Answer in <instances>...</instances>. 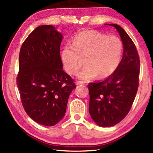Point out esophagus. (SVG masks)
<instances>
[{
	"instance_id": "obj_1",
	"label": "esophagus",
	"mask_w": 153,
	"mask_h": 153,
	"mask_svg": "<svg viewBox=\"0 0 153 153\" xmlns=\"http://www.w3.org/2000/svg\"><path fill=\"white\" fill-rule=\"evenodd\" d=\"M85 83H86V82H83V81H77L76 82V84L77 85H81V84H85Z\"/></svg>"
}]
</instances>
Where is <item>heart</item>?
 I'll list each match as a JSON object with an SVG mask.
<instances>
[{
  "label": "heart",
  "mask_w": 153,
  "mask_h": 153,
  "mask_svg": "<svg viewBox=\"0 0 153 153\" xmlns=\"http://www.w3.org/2000/svg\"><path fill=\"white\" fill-rule=\"evenodd\" d=\"M123 42L116 36L97 31H84L75 36L73 45L67 44L61 51V61L68 73L76 75L86 64L79 77L90 79L97 76H111L120 63Z\"/></svg>",
  "instance_id": "1"
}]
</instances>
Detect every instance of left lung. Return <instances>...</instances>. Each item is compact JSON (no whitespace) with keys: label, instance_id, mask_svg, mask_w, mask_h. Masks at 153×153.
Instances as JSON below:
<instances>
[{"label":"left lung","instance_id":"1","mask_svg":"<svg viewBox=\"0 0 153 153\" xmlns=\"http://www.w3.org/2000/svg\"><path fill=\"white\" fill-rule=\"evenodd\" d=\"M116 28L123 46V55L117 68L102 81L88 84L89 113L101 127H111L128 115L138 88L140 59L132 40L119 25Z\"/></svg>","mask_w":153,"mask_h":153}]
</instances>
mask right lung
I'll return each mask as SVG.
<instances>
[{
	"label": "right lung",
	"mask_w": 153,
	"mask_h": 153,
	"mask_svg": "<svg viewBox=\"0 0 153 153\" xmlns=\"http://www.w3.org/2000/svg\"><path fill=\"white\" fill-rule=\"evenodd\" d=\"M63 35L44 25L30 33L20 49L17 85L23 107L30 118L53 126L65 116L74 79L63 69L60 45Z\"/></svg>",
	"instance_id": "right-lung-1"
}]
</instances>
